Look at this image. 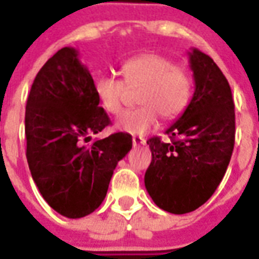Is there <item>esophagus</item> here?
I'll list each match as a JSON object with an SVG mask.
<instances>
[{"instance_id": "34e87169", "label": "esophagus", "mask_w": 259, "mask_h": 259, "mask_svg": "<svg viewBox=\"0 0 259 259\" xmlns=\"http://www.w3.org/2000/svg\"><path fill=\"white\" fill-rule=\"evenodd\" d=\"M133 144H135V146L146 144V139H144V137H141V136H133Z\"/></svg>"}]
</instances>
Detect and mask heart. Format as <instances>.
Listing matches in <instances>:
<instances>
[{"label":"heart","mask_w":259,"mask_h":259,"mask_svg":"<svg viewBox=\"0 0 259 259\" xmlns=\"http://www.w3.org/2000/svg\"><path fill=\"white\" fill-rule=\"evenodd\" d=\"M120 72L124 82L112 76H101L94 84L100 107L111 115L122 111L127 87H141L137 98L141 107L122 113L116 120V129L130 135H146L157 126L159 115L165 120H174L190 104L193 77L163 55L141 54L126 61Z\"/></svg>","instance_id":"b5f03b06"}]
</instances>
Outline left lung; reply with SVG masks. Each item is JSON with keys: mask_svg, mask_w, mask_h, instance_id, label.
<instances>
[{"mask_svg": "<svg viewBox=\"0 0 259 259\" xmlns=\"http://www.w3.org/2000/svg\"><path fill=\"white\" fill-rule=\"evenodd\" d=\"M195 90L183 115L165 133L151 137V163L144 183L152 201L170 213L200 208L215 193L234 147V102L229 81L211 57L193 50Z\"/></svg>", "mask_w": 259, "mask_h": 259, "instance_id": "left-lung-1", "label": "left lung"}]
</instances>
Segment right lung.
Here are the masks:
<instances>
[{"label": "right lung", "instance_id": "add662e5", "mask_svg": "<svg viewBox=\"0 0 259 259\" xmlns=\"http://www.w3.org/2000/svg\"><path fill=\"white\" fill-rule=\"evenodd\" d=\"M77 55L74 48H61L44 64L31 84L25 115L31 178L48 205L72 219L101 205L113 169L132 150V136L122 132L89 147L81 144L111 120Z\"/></svg>", "mask_w": 259, "mask_h": 259}]
</instances>
